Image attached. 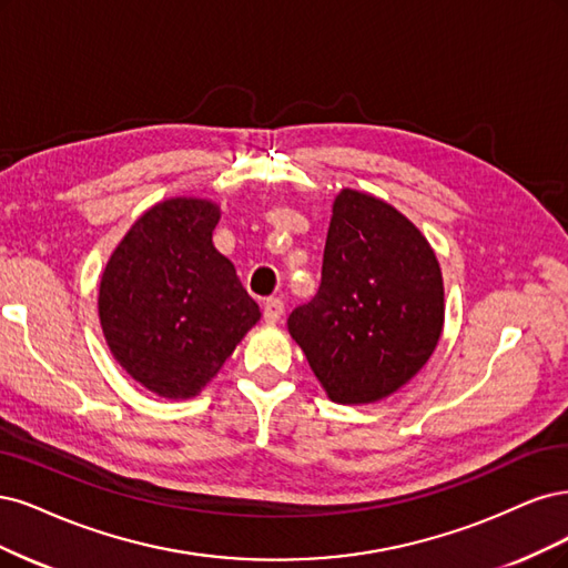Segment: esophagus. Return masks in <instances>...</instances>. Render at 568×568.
Returning <instances> with one entry per match:
<instances>
[{
  "mask_svg": "<svg viewBox=\"0 0 568 568\" xmlns=\"http://www.w3.org/2000/svg\"><path fill=\"white\" fill-rule=\"evenodd\" d=\"M283 311H285V304H283L281 297H268L264 302V321L266 323H276L283 316Z\"/></svg>",
  "mask_w": 568,
  "mask_h": 568,
  "instance_id": "1",
  "label": "esophagus"
}]
</instances>
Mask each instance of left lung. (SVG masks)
<instances>
[{
  "instance_id": "8db88e82",
  "label": "left lung",
  "mask_w": 568,
  "mask_h": 568,
  "mask_svg": "<svg viewBox=\"0 0 568 568\" xmlns=\"http://www.w3.org/2000/svg\"><path fill=\"white\" fill-rule=\"evenodd\" d=\"M287 327L337 404L394 394L442 337L444 281L434 250L392 205L344 189L333 205L318 292L292 311Z\"/></svg>"
}]
</instances>
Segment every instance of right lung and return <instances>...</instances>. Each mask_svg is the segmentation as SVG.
I'll use <instances>...</instances> for the list:
<instances>
[{
  "mask_svg": "<svg viewBox=\"0 0 568 568\" xmlns=\"http://www.w3.org/2000/svg\"><path fill=\"white\" fill-rule=\"evenodd\" d=\"M216 222L219 207L207 200H164L130 229L103 271L108 346L164 398L195 396L262 316L212 245Z\"/></svg>",
  "mask_w": 568,
  "mask_h": 568,
  "instance_id": "right-lung-1",
  "label": "right lung"
}]
</instances>
